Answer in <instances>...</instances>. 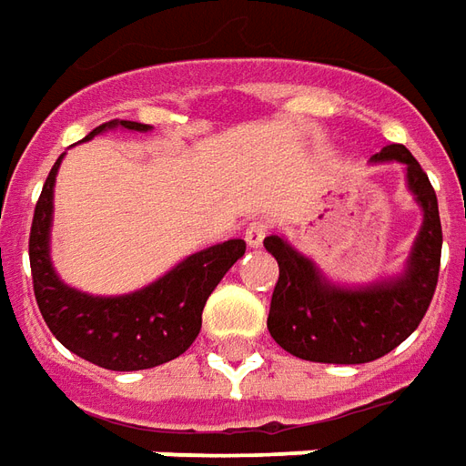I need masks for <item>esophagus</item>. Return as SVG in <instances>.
Listing matches in <instances>:
<instances>
[{"instance_id": "esophagus-1", "label": "esophagus", "mask_w": 466, "mask_h": 466, "mask_svg": "<svg viewBox=\"0 0 466 466\" xmlns=\"http://www.w3.org/2000/svg\"><path fill=\"white\" fill-rule=\"evenodd\" d=\"M267 232H269V224L265 219H255V222H249L244 227V242L249 244V247H259V244L265 242Z\"/></svg>"}]
</instances>
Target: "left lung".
Listing matches in <instances>:
<instances>
[{
  "label": "left lung",
  "mask_w": 466,
  "mask_h": 466,
  "mask_svg": "<svg viewBox=\"0 0 466 466\" xmlns=\"http://www.w3.org/2000/svg\"><path fill=\"white\" fill-rule=\"evenodd\" d=\"M370 161L406 166V184L424 211L411 255L399 278L366 288H338L312 259L272 234L265 249L278 259L279 278L269 302L267 330L279 348L312 363H369L391 353L414 333L429 310L441 262V222L431 181L401 143L380 148Z\"/></svg>",
  "instance_id": "left-lung-1"
}]
</instances>
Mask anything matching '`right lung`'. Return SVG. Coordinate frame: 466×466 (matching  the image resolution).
<instances>
[{"mask_svg": "<svg viewBox=\"0 0 466 466\" xmlns=\"http://www.w3.org/2000/svg\"><path fill=\"white\" fill-rule=\"evenodd\" d=\"M118 126L126 131H151V126L136 120H110L87 133L86 141ZM60 161L63 156L42 187L29 232L32 285L45 323L67 350L100 369L143 370L174 360L197 340L211 289L244 255L247 244L227 239L207 247L178 262L164 278L118 298H96L67 288L50 259L52 188Z\"/></svg>", "mask_w": 466, "mask_h": 466, "instance_id": "right-lung-1", "label": "right lung"}]
</instances>
